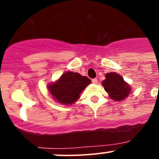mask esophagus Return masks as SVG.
Listing matches in <instances>:
<instances>
[{
    "label": "esophagus",
    "instance_id": "1",
    "mask_svg": "<svg viewBox=\"0 0 159 159\" xmlns=\"http://www.w3.org/2000/svg\"><path fill=\"white\" fill-rule=\"evenodd\" d=\"M92 81V83H93V84H98V80H97V79H93Z\"/></svg>",
    "mask_w": 159,
    "mask_h": 159
}]
</instances>
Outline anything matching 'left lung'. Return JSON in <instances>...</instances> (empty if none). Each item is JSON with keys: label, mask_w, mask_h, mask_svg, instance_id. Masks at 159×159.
Segmentation results:
<instances>
[{"label": "left lung", "mask_w": 159, "mask_h": 159, "mask_svg": "<svg viewBox=\"0 0 159 159\" xmlns=\"http://www.w3.org/2000/svg\"><path fill=\"white\" fill-rule=\"evenodd\" d=\"M105 77L106 79L102 81V85L111 99L119 102L128 96L131 89L121 75L116 72H110L107 73Z\"/></svg>", "instance_id": "1"}]
</instances>
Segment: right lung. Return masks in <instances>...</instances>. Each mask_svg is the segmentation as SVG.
I'll return each instance as SVG.
<instances>
[{
    "instance_id": "add662e5",
    "label": "right lung",
    "mask_w": 159,
    "mask_h": 159,
    "mask_svg": "<svg viewBox=\"0 0 159 159\" xmlns=\"http://www.w3.org/2000/svg\"><path fill=\"white\" fill-rule=\"evenodd\" d=\"M92 83L87 76L72 71H67L58 80L48 84V89L53 99L64 105L72 104L78 100L80 94Z\"/></svg>"
}]
</instances>
